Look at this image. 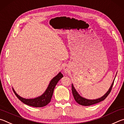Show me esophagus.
<instances>
[{"label": "esophagus", "mask_w": 124, "mask_h": 124, "mask_svg": "<svg viewBox=\"0 0 124 124\" xmlns=\"http://www.w3.org/2000/svg\"><path fill=\"white\" fill-rule=\"evenodd\" d=\"M70 68H69L68 66H64V68L63 69V71L65 73H66H66H68L69 72H70Z\"/></svg>", "instance_id": "1"}]
</instances>
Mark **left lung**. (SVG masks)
Masks as SVG:
<instances>
[{"label":"left lung","instance_id":"1","mask_svg":"<svg viewBox=\"0 0 124 124\" xmlns=\"http://www.w3.org/2000/svg\"><path fill=\"white\" fill-rule=\"evenodd\" d=\"M113 82L112 84L110 85V88L107 91V92L106 93V94L103 95V96H102L101 97H100L99 99H94V100H89V99H87L84 98V97H83L80 95L78 92L76 90V89L75 88L74 86H73V84H72V94L73 96L74 97V99L75 100V101L77 102L79 104V105H82V106H91L93 105H94V104H96L102 101L105 100L106 97H107V96L110 92V91L112 90L113 85L114 84V81Z\"/></svg>","mask_w":124,"mask_h":124}]
</instances>
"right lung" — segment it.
Instances as JSON below:
<instances>
[{
	"label": "right lung",
	"mask_w": 124,
	"mask_h": 124,
	"mask_svg": "<svg viewBox=\"0 0 124 124\" xmlns=\"http://www.w3.org/2000/svg\"><path fill=\"white\" fill-rule=\"evenodd\" d=\"M63 77V75L61 72H59L58 74L55 76L53 79H52L48 86L46 90H45L43 94L41 96L35 97L34 99H25L21 97L19 95L17 94L15 90L13 89V90L15 93V95L18 97L19 100L21 101L23 103L26 104L28 106H32L34 107H42L48 105L51 102L52 95L53 94L54 89L55 87V85L58 83L59 81Z\"/></svg>",
	"instance_id": "obj_1"
}]
</instances>
